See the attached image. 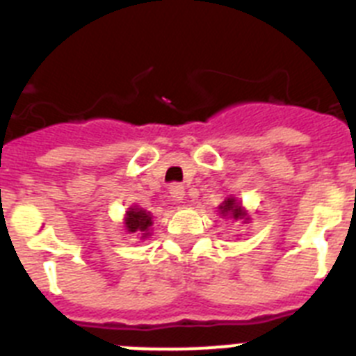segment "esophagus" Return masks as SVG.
I'll list each match as a JSON object with an SVG mask.
<instances>
[{
  "label": "esophagus",
  "instance_id": "obj_1",
  "mask_svg": "<svg viewBox=\"0 0 356 356\" xmlns=\"http://www.w3.org/2000/svg\"><path fill=\"white\" fill-rule=\"evenodd\" d=\"M169 194H171L172 201H176V203H181L185 197V188L181 187L180 184H172L171 187H169Z\"/></svg>",
  "mask_w": 356,
  "mask_h": 356
}]
</instances>
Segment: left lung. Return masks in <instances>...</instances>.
<instances>
[{"label": "left lung", "mask_w": 356, "mask_h": 356, "mask_svg": "<svg viewBox=\"0 0 356 356\" xmlns=\"http://www.w3.org/2000/svg\"><path fill=\"white\" fill-rule=\"evenodd\" d=\"M217 213H219L222 219H232V221H242V222L251 221L250 212L244 209L242 201L237 200L235 196H226L221 205L217 207Z\"/></svg>", "instance_id": "8db88e82"}]
</instances>
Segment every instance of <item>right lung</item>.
<instances>
[{
	"instance_id": "1",
	"label": "right lung",
	"mask_w": 356,
	"mask_h": 356,
	"mask_svg": "<svg viewBox=\"0 0 356 356\" xmlns=\"http://www.w3.org/2000/svg\"><path fill=\"white\" fill-rule=\"evenodd\" d=\"M122 226L127 234H135L140 237V241H146L151 235V226H153V216L147 210L140 209L139 205H131L124 213Z\"/></svg>"
}]
</instances>
